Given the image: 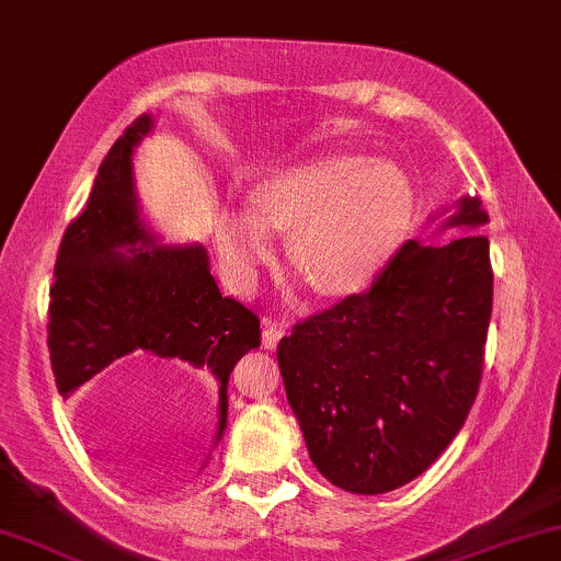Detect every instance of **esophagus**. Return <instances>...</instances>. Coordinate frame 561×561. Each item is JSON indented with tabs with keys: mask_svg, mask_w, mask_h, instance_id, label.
I'll return each instance as SVG.
<instances>
[{
	"mask_svg": "<svg viewBox=\"0 0 561 561\" xmlns=\"http://www.w3.org/2000/svg\"><path fill=\"white\" fill-rule=\"evenodd\" d=\"M287 335V325L285 323H274V320H264V346L274 348L276 343Z\"/></svg>",
	"mask_w": 561,
	"mask_h": 561,
	"instance_id": "34e87169",
	"label": "esophagus"
}]
</instances>
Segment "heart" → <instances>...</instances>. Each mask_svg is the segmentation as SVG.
Instances as JSON below:
<instances>
[{"mask_svg": "<svg viewBox=\"0 0 561 561\" xmlns=\"http://www.w3.org/2000/svg\"><path fill=\"white\" fill-rule=\"evenodd\" d=\"M413 184L390 161L331 156L268 176L253 215L220 218V256L233 285L249 287L272 256L268 230L289 233L287 256L323 295L364 287L398 249L413 218Z\"/></svg>", "mask_w": 561, "mask_h": 561, "instance_id": "heart-1", "label": "heart"}]
</instances>
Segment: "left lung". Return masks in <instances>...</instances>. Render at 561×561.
<instances>
[{
  "mask_svg": "<svg viewBox=\"0 0 561 561\" xmlns=\"http://www.w3.org/2000/svg\"><path fill=\"white\" fill-rule=\"evenodd\" d=\"M488 222L461 199L442 243L408 241L367 293L295 323L276 358L312 465L356 495L398 490L442 457L480 392L492 316Z\"/></svg>",
  "mask_w": 561,
  "mask_h": 561,
  "instance_id": "1",
  "label": "left lung"
}]
</instances>
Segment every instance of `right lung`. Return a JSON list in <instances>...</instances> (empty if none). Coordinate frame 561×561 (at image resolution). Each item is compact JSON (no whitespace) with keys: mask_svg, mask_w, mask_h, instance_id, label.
I'll return each mask as SVG.
<instances>
[{"mask_svg":"<svg viewBox=\"0 0 561 561\" xmlns=\"http://www.w3.org/2000/svg\"><path fill=\"white\" fill-rule=\"evenodd\" d=\"M151 119L115 140L87 207L66 228L48 305V351L58 392L71 394L128 354L179 358L220 387L218 438L228 421V377L261 346L253 310L215 285L203 245H151L133 194L130 153Z\"/></svg>","mask_w":561,"mask_h":561,"instance_id":"obj_1","label":"right lung"}]
</instances>
